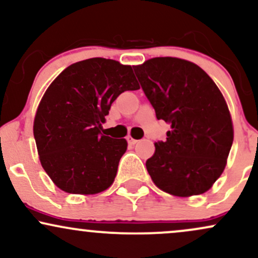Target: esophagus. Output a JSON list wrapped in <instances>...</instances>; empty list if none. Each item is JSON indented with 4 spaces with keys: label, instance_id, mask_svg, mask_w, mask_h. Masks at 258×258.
<instances>
[{
    "label": "esophagus",
    "instance_id": "obj_1",
    "mask_svg": "<svg viewBox=\"0 0 258 258\" xmlns=\"http://www.w3.org/2000/svg\"><path fill=\"white\" fill-rule=\"evenodd\" d=\"M127 142H128L130 144H136V143H137L138 141H137V139L133 138L132 136H127Z\"/></svg>",
    "mask_w": 258,
    "mask_h": 258
}]
</instances>
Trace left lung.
I'll return each mask as SVG.
<instances>
[{
  "instance_id": "1",
  "label": "left lung",
  "mask_w": 258,
  "mask_h": 258,
  "mask_svg": "<svg viewBox=\"0 0 258 258\" xmlns=\"http://www.w3.org/2000/svg\"><path fill=\"white\" fill-rule=\"evenodd\" d=\"M133 69L156 119L171 127L146 162L154 184L179 198L204 194L223 173L233 144L223 94L200 67L185 59L156 57Z\"/></svg>"
}]
</instances>
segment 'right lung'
Instances as JSON below:
<instances>
[{"label": "right lung", "instance_id": "1", "mask_svg": "<svg viewBox=\"0 0 258 258\" xmlns=\"http://www.w3.org/2000/svg\"><path fill=\"white\" fill-rule=\"evenodd\" d=\"M136 90L131 65L105 58L69 65L48 86L35 115L34 137L41 165L59 189L93 195L112 184L127 141L100 130L112 102Z\"/></svg>", "mask_w": 258, "mask_h": 258}]
</instances>
